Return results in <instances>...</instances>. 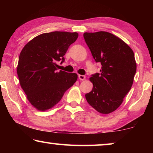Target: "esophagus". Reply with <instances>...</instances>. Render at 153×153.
<instances>
[{
  "label": "esophagus",
  "instance_id": "obj_1",
  "mask_svg": "<svg viewBox=\"0 0 153 153\" xmlns=\"http://www.w3.org/2000/svg\"><path fill=\"white\" fill-rule=\"evenodd\" d=\"M78 78L80 80H82V81H83V80H84L85 79H86V76H84V75H79Z\"/></svg>",
  "mask_w": 153,
  "mask_h": 153
}]
</instances>
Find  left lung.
<instances>
[{"label": "left lung", "mask_w": 153, "mask_h": 153, "mask_svg": "<svg viewBox=\"0 0 153 153\" xmlns=\"http://www.w3.org/2000/svg\"><path fill=\"white\" fill-rule=\"evenodd\" d=\"M84 38L95 61L102 65L100 74L90 77L93 88L85 97L98 112L112 113L121 105L132 86L136 72L134 52L109 32H85Z\"/></svg>", "instance_id": "left-lung-1"}]
</instances>
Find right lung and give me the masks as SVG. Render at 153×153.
Segmentation results:
<instances>
[{
    "label": "right lung",
    "instance_id": "right-lung-1",
    "mask_svg": "<svg viewBox=\"0 0 153 153\" xmlns=\"http://www.w3.org/2000/svg\"><path fill=\"white\" fill-rule=\"evenodd\" d=\"M77 37V32L45 33L23 48L17 68L18 77L27 100L38 110L53 107L76 82V74L59 71L56 63L64 62L67 49Z\"/></svg>",
    "mask_w": 153,
    "mask_h": 153
}]
</instances>
